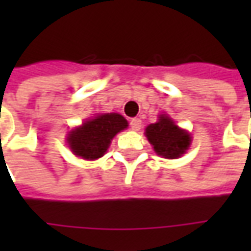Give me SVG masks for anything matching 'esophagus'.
<instances>
[{
    "mask_svg": "<svg viewBox=\"0 0 251 251\" xmlns=\"http://www.w3.org/2000/svg\"><path fill=\"white\" fill-rule=\"evenodd\" d=\"M130 127L131 130L134 131L140 130V129H141V120H140V118H133V120L130 121Z\"/></svg>",
    "mask_w": 251,
    "mask_h": 251,
    "instance_id": "obj_1",
    "label": "esophagus"
}]
</instances>
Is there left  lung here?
Here are the masks:
<instances>
[{
	"label": "left lung",
	"mask_w": 251,
	"mask_h": 251,
	"mask_svg": "<svg viewBox=\"0 0 251 251\" xmlns=\"http://www.w3.org/2000/svg\"><path fill=\"white\" fill-rule=\"evenodd\" d=\"M145 136L154 152L164 158H179L191 145L189 133L180 129L167 114H161L156 124L148 126Z\"/></svg>",
	"instance_id": "1"
}]
</instances>
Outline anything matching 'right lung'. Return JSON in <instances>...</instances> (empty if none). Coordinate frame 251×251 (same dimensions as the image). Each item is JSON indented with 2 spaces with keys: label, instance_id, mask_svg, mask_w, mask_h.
I'll use <instances>...</instances> for the list:
<instances>
[{
  "label": "right lung",
  "instance_id": "obj_1",
  "mask_svg": "<svg viewBox=\"0 0 251 251\" xmlns=\"http://www.w3.org/2000/svg\"><path fill=\"white\" fill-rule=\"evenodd\" d=\"M127 121L118 113H104L87 120L68 133L67 142L72 153L84 160H97L107 152L115 134L125 130Z\"/></svg>",
  "mask_w": 251,
  "mask_h": 251
}]
</instances>
